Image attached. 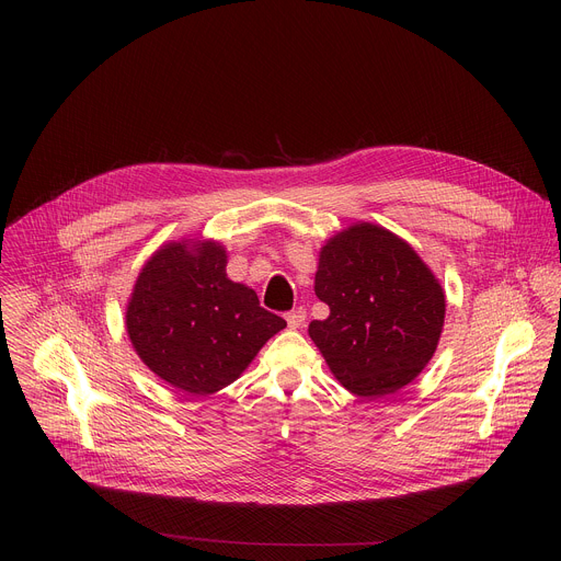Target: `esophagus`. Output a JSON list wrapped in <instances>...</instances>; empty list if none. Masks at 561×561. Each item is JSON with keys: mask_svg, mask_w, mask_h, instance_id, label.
<instances>
[{"mask_svg": "<svg viewBox=\"0 0 561 561\" xmlns=\"http://www.w3.org/2000/svg\"><path fill=\"white\" fill-rule=\"evenodd\" d=\"M286 322H288V329H301L304 322H306V310L304 308H297V310H290L286 312Z\"/></svg>", "mask_w": 561, "mask_h": 561, "instance_id": "1", "label": "esophagus"}]
</instances>
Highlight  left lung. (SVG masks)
<instances>
[{
    "instance_id": "left-lung-1",
    "label": "left lung",
    "mask_w": 561,
    "mask_h": 561,
    "mask_svg": "<svg viewBox=\"0 0 561 561\" xmlns=\"http://www.w3.org/2000/svg\"><path fill=\"white\" fill-rule=\"evenodd\" d=\"M314 295L331 312L312 319L308 335L353 394H392L431 362L444 329V290L390 230L364 221L331 237L319 253Z\"/></svg>"
}]
</instances>
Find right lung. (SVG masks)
I'll return each instance as SVG.
<instances>
[{"instance_id":"add662e5","label":"right lung","mask_w":561,"mask_h":561,"mask_svg":"<svg viewBox=\"0 0 561 561\" xmlns=\"http://www.w3.org/2000/svg\"><path fill=\"white\" fill-rule=\"evenodd\" d=\"M286 322L253 288L226 277L217 242H173L141 268L126 331L141 362L188 394L232 383Z\"/></svg>"}]
</instances>
